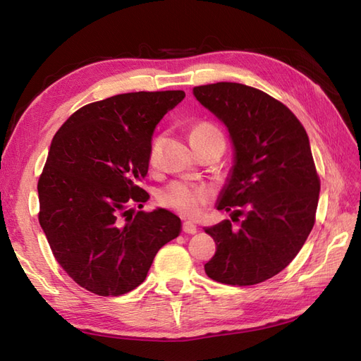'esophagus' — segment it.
<instances>
[{
    "label": "esophagus",
    "instance_id": "34e87169",
    "mask_svg": "<svg viewBox=\"0 0 361 361\" xmlns=\"http://www.w3.org/2000/svg\"><path fill=\"white\" fill-rule=\"evenodd\" d=\"M197 229H198L197 225H194L192 221H185V224H183V231L186 234H195Z\"/></svg>",
    "mask_w": 361,
    "mask_h": 361
}]
</instances>
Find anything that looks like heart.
I'll return each instance as SVG.
<instances>
[{
	"mask_svg": "<svg viewBox=\"0 0 361 361\" xmlns=\"http://www.w3.org/2000/svg\"><path fill=\"white\" fill-rule=\"evenodd\" d=\"M216 133H220V132L212 124H208V122H200V124H195L192 128H190V140H194V137L216 135ZM159 147H161V137H158V140H155L152 144V149H150L152 163H155L157 161ZM208 198H209L208 189L194 185V183H189V181L169 183V185L161 189L158 194V200L161 204L166 206L167 209H172L175 212L181 214V216L185 217H197L204 208Z\"/></svg>",
	"mask_w": 361,
	"mask_h": 361,
	"instance_id": "1",
	"label": "heart"
}]
</instances>
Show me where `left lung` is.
<instances>
[{
  "instance_id": "left-lung-1",
  "label": "left lung",
  "mask_w": 361,
  "mask_h": 361,
  "mask_svg": "<svg viewBox=\"0 0 361 361\" xmlns=\"http://www.w3.org/2000/svg\"><path fill=\"white\" fill-rule=\"evenodd\" d=\"M194 96L220 122L234 158L217 209L243 216L204 228L217 245L204 265L211 279L255 286L282 271L302 248L315 224L319 178L309 136L286 105L252 87L217 82Z\"/></svg>"
}]
</instances>
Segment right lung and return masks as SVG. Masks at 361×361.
I'll return each instance as SVG.
<instances>
[{
	"label": "right lung",
	"mask_w": 361,
	"mask_h": 361,
	"mask_svg": "<svg viewBox=\"0 0 361 361\" xmlns=\"http://www.w3.org/2000/svg\"><path fill=\"white\" fill-rule=\"evenodd\" d=\"M185 91H137L75 111L52 137L38 180V221L54 257L91 293L119 296L144 282L157 252L181 233L171 211L142 208L152 135Z\"/></svg>",
	"instance_id": "add662e5"
}]
</instances>
